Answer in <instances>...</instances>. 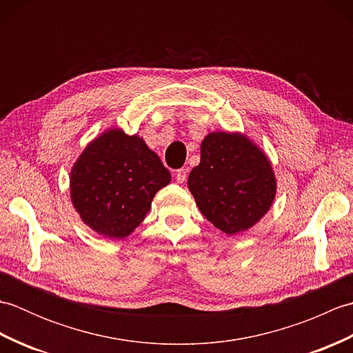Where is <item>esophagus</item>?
I'll return each mask as SVG.
<instances>
[{"instance_id":"esophagus-1","label":"esophagus","mask_w":353,"mask_h":353,"mask_svg":"<svg viewBox=\"0 0 353 353\" xmlns=\"http://www.w3.org/2000/svg\"><path fill=\"white\" fill-rule=\"evenodd\" d=\"M176 181H177V183H183L186 181V170L185 168H181L176 171Z\"/></svg>"}]
</instances>
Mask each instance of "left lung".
I'll return each instance as SVG.
<instances>
[{"instance_id": "8db88e82", "label": "left lung", "mask_w": 353, "mask_h": 353, "mask_svg": "<svg viewBox=\"0 0 353 353\" xmlns=\"http://www.w3.org/2000/svg\"><path fill=\"white\" fill-rule=\"evenodd\" d=\"M188 188L205 219L228 235L254 226L272 206L276 179L259 147L241 133L214 132L201 141Z\"/></svg>"}]
</instances>
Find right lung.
Masks as SVG:
<instances>
[{
  "label": "right lung",
  "mask_w": 353,
  "mask_h": 353,
  "mask_svg": "<svg viewBox=\"0 0 353 353\" xmlns=\"http://www.w3.org/2000/svg\"><path fill=\"white\" fill-rule=\"evenodd\" d=\"M170 181V171L144 139L112 129L95 138L74 163L71 200L97 234L123 239L144 221L154 194Z\"/></svg>",
  "instance_id": "add662e5"
}]
</instances>
